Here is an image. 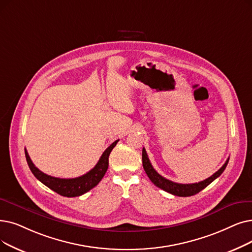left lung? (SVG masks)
Instances as JSON below:
<instances>
[{
	"label": "left lung",
	"instance_id": "8db88e82",
	"mask_svg": "<svg viewBox=\"0 0 252 252\" xmlns=\"http://www.w3.org/2000/svg\"><path fill=\"white\" fill-rule=\"evenodd\" d=\"M228 159L229 158H227L226 161L224 162V165L217 172H215L209 178H207L198 183L181 184V183H176V182H173L171 180H168L165 177H162L161 175H159L155 169H153L152 165L150 163V160L148 158L145 148H143V150H142V162H143V168L147 174V176L151 180V182L155 185H157L158 188L161 189L162 190L170 192L174 195H178V196H190V195H193L195 193L200 192L201 190H203L212 181H214L217 177L220 176L222 172L224 171V169L226 168Z\"/></svg>",
	"mask_w": 252,
	"mask_h": 252
}]
</instances>
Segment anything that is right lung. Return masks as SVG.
<instances>
[{
	"label": "right lung",
	"instance_id": "1",
	"mask_svg": "<svg viewBox=\"0 0 252 252\" xmlns=\"http://www.w3.org/2000/svg\"><path fill=\"white\" fill-rule=\"evenodd\" d=\"M118 141L119 140L114 141L113 143L103 152L99 161H97L96 165L90 172H87L80 177L70 179L52 177L45 173L41 172L37 167H35L34 163H32L27 149H25V153L28 165L32 173L34 174V176L39 181H41L43 184L46 185L47 188H49L50 189L58 192L63 196L74 198V196H79L91 190L102 180L109 166V156H110L112 149L115 147Z\"/></svg>",
	"mask_w": 252,
	"mask_h": 252
}]
</instances>
